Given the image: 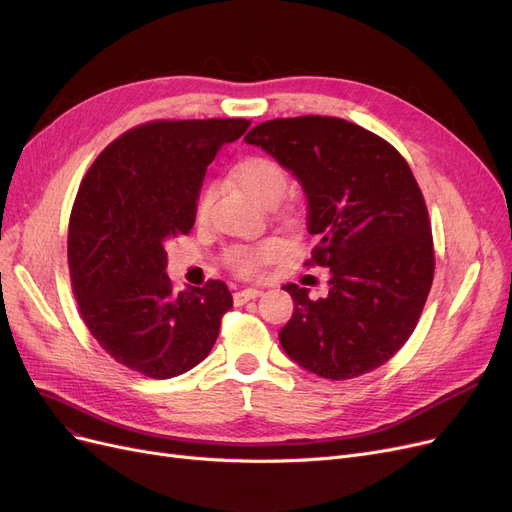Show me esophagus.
<instances>
[{
	"mask_svg": "<svg viewBox=\"0 0 512 512\" xmlns=\"http://www.w3.org/2000/svg\"><path fill=\"white\" fill-rule=\"evenodd\" d=\"M257 297H261L259 288H244V291L234 293V303H236V305H242V303H247V301L257 299Z\"/></svg>",
	"mask_w": 512,
	"mask_h": 512,
	"instance_id": "1",
	"label": "esophagus"
}]
</instances>
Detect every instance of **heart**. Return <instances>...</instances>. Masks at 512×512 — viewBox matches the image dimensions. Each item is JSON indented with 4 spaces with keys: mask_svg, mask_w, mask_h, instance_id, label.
Wrapping results in <instances>:
<instances>
[{
    "mask_svg": "<svg viewBox=\"0 0 512 512\" xmlns=\"http://www.w3.org/2000/svg\"><path fill=\"white\" fill-rule=\"evenodd\" d=\"M236 177L240 186L247 190L255 201L263 205H276L280 203V198L288 190V171L284 169L282 163H278L272 157H249L244 159L236 167ZM211 196L213 188L205 186L196 196V205H194V215L198 221H203L209 213L211 207ZM280 244L276 240H263L259 244H253V247H232L226 253V263L228 268L242 276L249 278L259 272L261 265L268 263L278 255Z\"/></svg>",
    "mask_w": 512,
    "mask_h": 512,
    "instance_id": "obj_1",
    "label": "heart"
}]
</instances>
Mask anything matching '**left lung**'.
Masks as SVG:
<instances>
[{
	"label": "left lung",
	"instance_id": "1",
	"mask_svg": "<svg viewBox=\"0 0 512 512\" xmlns=\"http://www.w3.org/2000/svg\"><path fill=\"white\" fill-rule=\"evenodd\" d=\"M244 142L301 182L307 230L318 236L307 265L330 268L322 299L284 286L295 311L278 335L282 349L330 381L383 366L414 332L435 272L429 211L410 165L381 136L337 117L265 121Z\"/></svg>",
	"mask_w": 512,
	"mask_h": 512
}]
</instances>
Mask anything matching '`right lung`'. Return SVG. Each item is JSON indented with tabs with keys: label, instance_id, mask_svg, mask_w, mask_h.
<instances>
[{
	"label": "right lung",
	"instance_id": "add662e5",
	"mask_svg": "<svg viewBox=\"0 0 512 512\" xmlns=\"http://www.w3.org/2000/svg\"><path fill=\"white\" fill-rule=\"evenodd\" d=\"M249 125L150 121L110 142L81 180L69 221L79 314L110 358L148 379L201 364L232 307L221 280L175 293L165 242L192 230L207 165Z\"/></svg>",
	"mask_w": 512,
	"mask_h": 512
}]
</instances>
